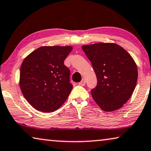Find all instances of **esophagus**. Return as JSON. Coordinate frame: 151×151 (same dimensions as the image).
<instances>
[{"label": "esophagus", "instance_id": "esophagus-1", "mask_svg": "<svg viewBox=\"0 0 151 151\" xmlns=\"http://www.w3.org/2000/svg\"><path fill=\"white\" fill-rule=\"evenodd\" d=\"M78 85H80V86H83L86 85V81H85L84 78H83V79L78 83Z\"/></svg>", "mask_w": 151, "mask_h": 151}]
</instances>
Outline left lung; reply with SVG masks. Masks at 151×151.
I'll return each instance as SVG.
<instances>
[{
  "label": "left lung",
  "mask_w": 151,
  "mask_h": 151,
  "mask_svg": "<svg viewBox=\"0 0 151 151\" xmlns=\"http://www.w3.org/2000/svg\"><path fill=\"white\" fill-rule=\"evenodd\" d=\"M97 78L91 90L95 102L103 111L120 109L135 90L137 69L132 57L114 43H97L82 46Z\"/></svg>",
  "instance_id": "8db88e82"
}]
</instances>
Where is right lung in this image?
<instances>
[{"label": "right lung", "instance_id": "obj_1", "mask_svg": "<svg viewBox=\"0 0 151 151\" xmlns=\"http://www.w3.org/2000/svg\"><path fill=\"white\" fill-rule=\"evenodd\" d=\"M72 46H42L24 59L20 67V87L27 101L38 111L52 112L70 94V71L64 60Z\"/></svg>", "mask_w": 151, "mask_h": 151}]
</instances>
